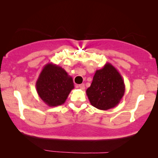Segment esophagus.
<instances>
[{
	"mask_svg": "<svg viewBox=\"0 0 158 158\" xmlns=\"http://www.w3.org/2000/svg\"><path fill=\"white\" fill-rule=\"evenodd\" d=\"M77 88H80V89H81V90H84L85 89V85H84V84H81V85H77Z\"/></svg>",
	"mask_w": 158,
	"mask_h": 158,
	"instance_id": "34e87169",
	"label": "esophagus"
}]
</instances>
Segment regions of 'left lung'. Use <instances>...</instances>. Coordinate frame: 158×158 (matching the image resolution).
I'll return each instance as SVG.
<instances>
[{"label":"left lung","instance_id":"obj_1","mask_svg":"<svg viewBox=\"0 0 158 158\" xmlns=\"http://www.w3.org/2000/svg\"><path fill=\"white\" fill-rule=\"evenodd\" d=\"M125 92L122 76L111 63L97 70L91 85L86 90L90 104L100 110H109L120 103Z\"/></svg>","mask_w":158,"mask_h":158}]
</instances>
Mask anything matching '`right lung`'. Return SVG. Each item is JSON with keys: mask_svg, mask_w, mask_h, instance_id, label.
I'll return each mask as SVG.
<instances>
[{"mask_svg": "<svg viewBox=\"0 0 158 158\" xmlns=\"http://www.w3.org/2000/svg\"><path fill=\"white\" fill-rule=\"evenodd\" d=\"M73 88V77L52 62L45 64L36 82L39 96L50 107L63 104Z\"/></svg>", "mask_w": 158, "mask_h": 158, "instance_id": "obj_1", "label": "right lung"}]
</instances>
